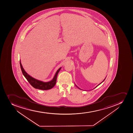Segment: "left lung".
<instances>
[{"instance_id":"1","label":"left lung","mask_w":133,"mask_h":133,"mask_svg":"<svg viewBox=\"0 0 133 133\" xmlns=\"http://www.w3.org/2000/svg\"><path fill=\"white\" fill-rule=\"evenodd\" d=\"M105 79H106V78H105V79H104V81H103L102 82H101V83H100V84H98V85H97V86L96 87H95V88H96V87H98V85H100V84H101V83H102L103 82H104V80H105ZM75 85H76V87H77V88H79V89H80V88H79V87H77V85H76V84H75ZM95 88H94V89H95Z\"/></svg>"}]
</instances>
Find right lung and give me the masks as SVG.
Listing matches in <instances>:
<instances>
[{
    "mask_svg": "<svg viewBox=\"0 0 133 133\" xmlns=\"http://www.w3.org/2000/svg\"><path fill=\"white\" fill-rule=\"evenodd\" d=\"M20 64L22 73L25 77L26 79L28 82H29V83L31 84V85L35 89H41V90H49L53 88L55 86V84L56 83L58 74L61 69V68H60L58 70L55 74L54 78L51 81L49 82H44L42 81L36 79L29 75L23 69L21 61L20 62Z\"/></svg>",
    "mask_w": 133,
    "mask_h": 133,
    "instance_id": "add662e5",
    "label": "right lung"
}]
</instances>
